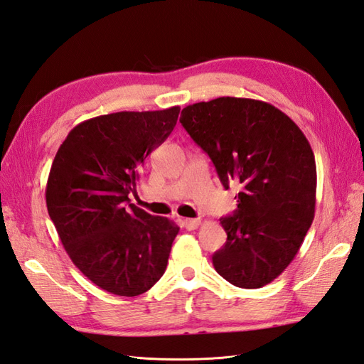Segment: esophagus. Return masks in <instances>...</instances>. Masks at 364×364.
<instances>
[{
	"mask_svg": "<svg viewBox=\"0 0 364 364\" xmlns=\"http://www.w3.org/2000/svg\"><path fill=\"white\" fill-rule=\"evenodd\" d=\"M200 220H197V218H186V220H183V225H184V228L188 229V230H193V229H197L198 226H200Z\"/></svg>",
	"mask_w": 364,
	"mask_h": 364,
	"instance_id": "obj_1",
	"label": "esophagus"
}]
</instances>
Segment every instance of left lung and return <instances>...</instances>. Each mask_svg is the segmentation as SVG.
Instances as JSON below:
<instances>
[{"label": "left lung", "instance_id": "8db88e82", "mask_svg": "<svg viewBox=\"0 0 364 364\" xmlns=\"http://www.w3.org/2000/svg\"><path fill=\"white\" fill-rule=\"evenodd\" d=\"M180 123L209 155L237 210L221 218L228 240L212 257L230 284L263 287L295 258L315 212V156L304 134L264 101L221 97L181 110Z\"/></svg>", "mask_w": 364, "mask_h": 364}]
</instances>
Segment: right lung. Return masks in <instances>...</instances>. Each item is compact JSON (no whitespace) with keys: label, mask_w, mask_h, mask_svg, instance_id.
<instances>
[{"label":"right lung","mask_w":364,"mask_h":364,"mask_svg":"<svg viewBox=\"0 0 364 364\" xmlns=\"http://www.w3.org/2000/svg\"><path fill=\"white\" fill-rule=\"evenodd\" d=\"M180 107L82 121L60 146L46 204L70 259L119 296L149 291L166 271L180 228L129 203L146 156L171 135Z\"/></svg>","instance_id":"obj_1"}]
</instances>
